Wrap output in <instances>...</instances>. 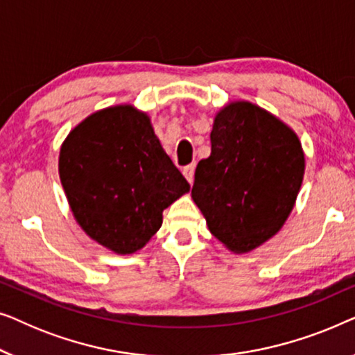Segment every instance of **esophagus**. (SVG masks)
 <instances>
[{
	"label": "esophagus",
	"instance_id": "esophagus-1",
	"mask_svg": "<svg viewBox=\"0 0 355 355\" xmlns=\"http://www.w3.org/2000/svg\"><path fill=\"white\" fill-rule=\"evenodd\" d=\"M193 171H196V163L187 164V166H184V169H182L184 176H186V179L189 181V184H192V182H193Z\"/></svg>",
	"mask_w": 355,
	"mask_h": 355
}]
</instances>
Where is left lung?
<instances>
[{
    "label": "left lung",
    "mask_w": 355,
    "mask_h": 355,
    "mask_svg": "<svg viewBox=\"0 0 355 355\" xmlns=\"http://www.w3.org/2000/svg\"><path fill=\"white\" fill-rule=\"evenodd\" d=\"M210 140L192 198L211 234L244 254L275 236L293 210L304 178L302 147L288 125L247 101L216 114Z\"/></svg>",
    "instance_id": "8db88e82"
}]
</instances>
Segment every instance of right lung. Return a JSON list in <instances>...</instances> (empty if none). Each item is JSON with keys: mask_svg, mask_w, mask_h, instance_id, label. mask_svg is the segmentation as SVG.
Returning <instances> with one entry per match:
<instances>
[{"mask_svg": "<svg viewBox=\"0 0 355 355\" xmlns=\"http://www.w3.org/2000/svg\"><path fill=\"white\" fill-rule=\"evenodd\" d=\"M60 178L82 230L116 254L142 249L191 187L132 106L82 121L61 147Z\"/></svg>", "mask_w": 355, "mask_h": 355, "instance_id": "obj_1", "label": "right lung"}]
</instances>
